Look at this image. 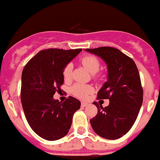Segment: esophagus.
Listing matches in <instances>:
<instances>
[{
	"label": "esophagus",
	"mask_w": 160,
	"mask_h": 160,
	"mask_svg": "<svg viewBox=\"0 0 160 160\" xmlns=\"http://www.w3.org/2000/svg\"><path fill=\"white\" fill-rule=\"evenodd\" d=\"M87 105H88V103L87 102H82V107H86Z\"/></svg>",
	"instance_id": "1"
}]
</instances>
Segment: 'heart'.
I'll return each mask as SVG.
<instances>
[{"instance_id":"obj_1","label":"heart","mask_w":160,"mask_h":160,"mask_svg":"<svg viewBox=\"0 0 160 160\" xmlns=\"http://www.w3.org/2000/svg\"><path fill=\"white\" fill-rule=\"evenodd\" d=\"M81 62L82 65L90 72L96 73V72H98L99 68H100V63H99L98 59L94 56H92V55L85 56L81 59ZM71 72H72V64H67L63 70V76H64V78L65 80L70 78ZM71 91L75 96L79 97V98H86L91 92H92L93 88H92V86L90 85H83V84L78 83V84L72 86Z\"/></svg>"}]
</instances>
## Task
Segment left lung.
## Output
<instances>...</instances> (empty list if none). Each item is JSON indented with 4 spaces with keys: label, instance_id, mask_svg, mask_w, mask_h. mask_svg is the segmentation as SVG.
<instances>
[{
    "label": "left lung",
    "instance_id": "obj_1",
    "mask_svg": "<svg viewBox=\"0 0 160 160\" xmlns=\"http://www.w3.org/2000/svg\"><path fill=\"white\" fill-rule=\"evenodd\" d=\"M85 51L101 58L108 68L107 82L97 93V99H109V104L103 108L93 103L98 113L90 120L91 125L103 138L118 139L132 128L143 102V89L137 67L132 59L113 47Z\"/></svg>",
    "mask_w": 160,
    "mask_h": 160
}]
</instances>
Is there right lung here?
I'll return each mask as SVG.
<instances>
[{
  "instance_id": "1",
  "label": "right lung",
  "mask_w": 160,
  "mask_h": 160,
  "mask_svg": "<svg viewBox=\"0 0 160 160\" xmlns=\"http://www.w3.org/2000/svg\"><path fill=\"white\" fill-rule=\"evenodd\" d=\"M82 49H47L32 58L22 72L21 102L31 128L47 141L59 140L67 135L72 116L81 102L69 96L61 102L53 98L64 83V67Z\"/></svg>"
}]
</instances>
